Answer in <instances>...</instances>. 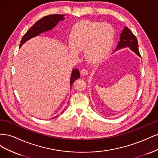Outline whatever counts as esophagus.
<instances>
[{
    "label": "esophagus",
    "instance_id": "34e87169",
    "mask_svg": "<svg viewBox=\"0 0 158 158\" xmlns=\"http://www.w3.org/2000/svg\"><path fill=\"white\" fill-rule=\"evenodd\" d=\"M80 73H81V74H82V76H85V75L88 74V70H86L85 69H83L81 70Z\"/></svg>",
    "mask_w": 158,
    "mask_h": 158
}]
</instances>
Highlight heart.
<instances>
[{
	"mask_svg": "<svg viewBox=\"0 0 158 158\" xmlns=\"http://www.w3.org/2000/svg\"><path fill=\"white\" fill-rule=\"evenodd\" d=\"M115 31L108 23L82 20L72 29L69 47V52L74 56L79 51L84 50V55L92 63H98L109 55L113 44Z\"/></svg>",
	"mask_w": 158,
	"mask_h": 158,
	"instance_id": "b5f03b06",
	"label": "heart"
}]
</instances>
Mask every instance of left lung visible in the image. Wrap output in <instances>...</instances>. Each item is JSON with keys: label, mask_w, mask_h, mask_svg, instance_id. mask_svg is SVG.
<instances>
[{"label": "left lung", "mask_w": 158, "mask_h": 158, "mask_svg": "<svg viewBox=\"0 0 158 158\" xmlns=\"http://www.w3.org/2000/svg\"><path fill=\"white\" fill-rule=\"evenodd\" d=\"M125 47L130 48V49L135 52L136 55L140 56L139 50H138V41L136 37L127 27H125L121 33L120 36V41L118 42V44L115 51L125 48Z\"/></svg>", "instance_id": "obj_1"}]
</instances>
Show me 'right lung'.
<instances>
[{
    "label": "right lung",
    "instance_id": "right-lung-1",
    "mask_svg": "<svg viewBox=\"0 0 158 158\" xmlns=\"http://www.w3.org/2000/svg\"><path fill=\"white\" fill-rule=\"evenodd\" d=\"M64 15H63V14H52V15L47 16L40 19L35 24H33V26H31L30 28V30H27L24 35L23 36L20 41V47H21L22 45L27 40H30L31 38L39 35L40 33L51 30L52 28L56 26L58 22L64 20ZM80 74L79 70L77 69H73L70 81V86H72L73 83L75 80L80 78ZM56 117L55 118H56Z\"/></svg>",
    "mask_w": 158,
    "mask_h": 158
}]
</instances>
